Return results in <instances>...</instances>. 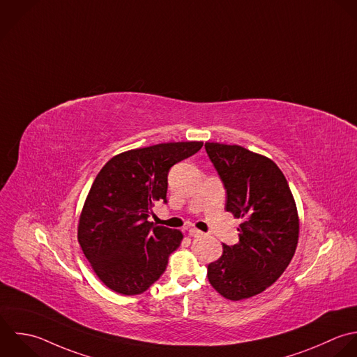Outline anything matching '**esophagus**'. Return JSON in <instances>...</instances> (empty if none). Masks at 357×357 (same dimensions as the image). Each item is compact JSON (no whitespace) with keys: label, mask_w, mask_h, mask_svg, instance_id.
Returning a JSON list of instances; mask_svg holds the SVG:
<instances>
[{"label":"esophagus","mask_w":357,"mask_h":357,"mask_svg":"<svg viewBox=\"0 0 357 357\" xmlns=\"http://www.w3.org/2000/svg\"><path fill=\"white\" fill-rule=\"evenodd\" d=\"M189 235L193 236V238H199V236H203V232L199 231V229H196V228H190V229H189Z\"/></svg>","instance_id":"1"}]
</instances>
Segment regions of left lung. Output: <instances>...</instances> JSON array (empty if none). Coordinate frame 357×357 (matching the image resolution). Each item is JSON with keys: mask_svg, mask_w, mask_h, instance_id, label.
<instances>
[{"mask_svg": "<svg viewBox=\"0 0 357 357\" xmlns=\"http://www.w3.org/2000/svg\"><path fill=\"white\" fill-rule=\"evenodd\" d=\"M206 151L227 190L225 210L242 220L239 243L222 245V256L207 266V278L225 299H248L271 287L289 266L299 241L296 203L268 157L210 142Z\"/></svg>", "mask_w": 357, "mask_h": 357, "instance_id": "1", "label": "left lung"}]
</instances>
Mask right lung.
Masks as SVG:
<instances>
[{
  "label": "right lung",
  "instance_id": "add662e5",
  "mask_svg": "<svg viewBox=\"0 0 357 357\" xmlns=\"http://www.w3.org/2000/svg\"><path fill=\"white\" fill-rule=\"evenodd\" d=\"M202 146L203 142H172L123 151L97 174L80 213L77 241L111 291L143 294L165 271L183 235L147 218L155 202L167 203L169 168Z\"/></svg>",
  "mask_w": 357,
  "mask_h": 357
}]
</instances>
